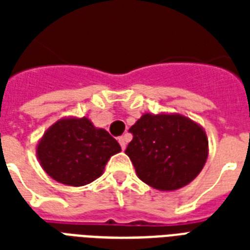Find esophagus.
<instances>
[{"label":"esophagus","mask_w":250,"mask_h":250,"mask_svg":"<svg viewBox=\"0 0 250 250\" xmlns=\"http://www.w3.org/2000/svg\"><path fill=\"white\" fill-rule=\"evenodd\" d=\"M118 141H119V144H121V146H122V149H123V150H125V145H127V139H125V137H119V139H118Z\"/></svg>","instance_id":"34e87169"}]
</instances>
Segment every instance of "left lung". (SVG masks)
<instances>
[{
    "instance_id": "obj_1",
    "label": "left lung",
    "mask_w": 250,
    "mask_h": 250,
    "mask_svg": "<svg viewBox=\"0 0 250 250\" xmlns=\"http://www.w3.org/2000/svg\"><path fill=\"white\" fill-rule=\"evenodd\" d=\"M125 154L140 180L154 189L188 186L204 168L209 141L204 127L179 113H145L129 128Z\"/></svg>"
}]
</instances>
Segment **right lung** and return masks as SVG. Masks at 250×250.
<instances>
[{"label":"right lung","instance_id":"add662e5","mask_svg":"<svg viewBox=\"0 0 250 250\" xmlns=\"http://www.w3.org/2000/svg\"><path fill=\"white\" fill-rule=\"evenodd\" d=\"M121 145L89 118L63 117L37 141L36 156L42 170L61 184L83 187L104 174Z\"/></svg>","mask_w":250,"mask_h":250}]
</instances>
